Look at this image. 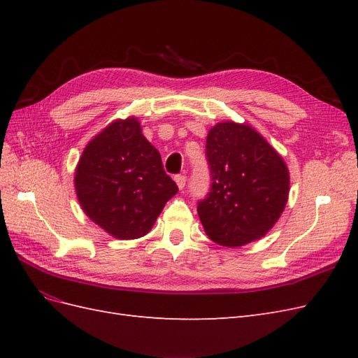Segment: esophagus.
<instances>
[{
  "instance_id": "esophagus-1",
  "label": "esophagus",
  "mask_w": 358,
  "mask_h": 358,
  "mask_svg": "<svg viewBox=\"0 0 358 358\" xmlns=\"http://www.w3.org/2000/svg\"><path fill=\"white\" fill-rule=\"evenodd\" d=\"M175 180H176V183H178L179 189H183V188H185V185H187V176L178 175V176H175Z\"/></svg>"
}]
</instances>
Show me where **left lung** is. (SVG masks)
<instances>
[{"instance_id":"8db88e82","label":"left lung","mask_w":358,"mask_h":358,"mask_svg":"<svg viewBox=\"0 0 358 358\" xmlns=\"http://www.w3.org/2000/svg\"><path fill=\"white\" fill-rule=\"evenodd\" d=\"M210 191L199 201L204 231L222 246H242L263 237L288 201L287 164L252 127L225 121L206 138Z\"/></svg>"}]
</instances>
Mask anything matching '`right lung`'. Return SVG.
<instances>
[{
	"mask_svg": "<svg viewBox=\"0 0 358 358\" xmlns=\"http://www.w3.org/2000/svg\"><path fill=\"white\" fill-rule=\"evenodd\" d=\"M74 187L86 216L122 241L148 234L178 192L133 116L107 125L86 145Z\"/></svg>",
	"mask_w": 358,
	"mask_h": 358,
	"instance_id": "right-lung-1",
	"label": "right lung"
}]
</instances>
